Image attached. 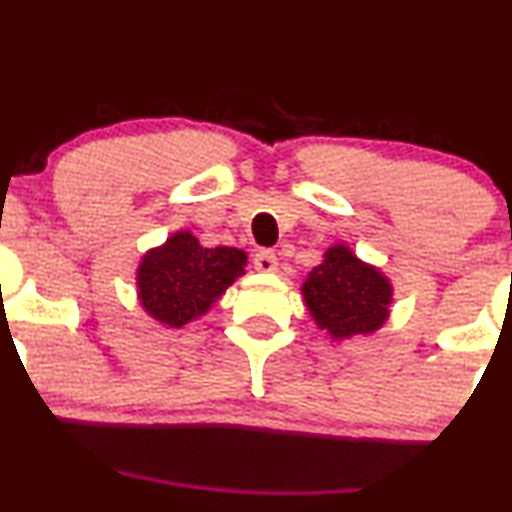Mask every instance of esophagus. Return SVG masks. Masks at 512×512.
<instances>
[{"instance_id": "1", "label": "esophagus", "mask_w": 512, "mask_h": 512, "mask_svg": "<svg viewBox=\"0 0 512 512\" xmlns=\"http://www.w3.org/2000/svg\"><path fill=\"white\" fill-rule=\"evenodd\" d=\"M255 269L257 272H276L279 269V257L274 250H260L255 255Z\"/></svg>"}]
</instances>
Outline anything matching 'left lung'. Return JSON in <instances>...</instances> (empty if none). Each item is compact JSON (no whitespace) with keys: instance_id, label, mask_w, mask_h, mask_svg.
Segmentation results:
<instances>
[{"instance_id":"1","label":"left lung","mask_w":512,"mask_h":512,"mask_svg":"<svg viewBox=\"0 0 512 512\" xmlns=\"http://www.w3.org/2000/svg\"><path fill=\"white\" fill-rule=\"evenodd\" d=\"M303 298L319 329L341 341L384 326L393 288L377 267L357 260L346 245H334L305 279Z\"/></svg>"}]
</instances>
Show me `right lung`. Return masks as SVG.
<instances>
[{"mask_svg":"<svg viewBox=\"0 0 512 512\" xmlns=\"http://www.w3.org/2000/svg\"><path fill=\"white\" fill-rule=\"evenodd\" d=\"M245 257L238 248H202L190 231H176L164 245L140 260L138 298L152 319L169 329L202 317L226 288L245 274Z\"/></svg>","mask_w":512,"mask_h":512,"instance_id":"add662e5","label":"right lung"}]
</instances>
